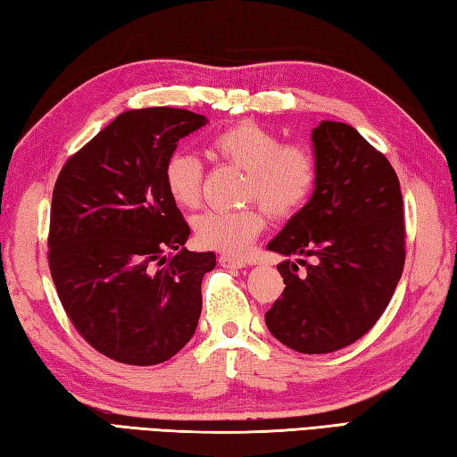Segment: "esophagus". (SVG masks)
I'll use <instances>...</instances> for the list:
<instances>
[{"label":"esophagus","instance_id":"esophagus-1","mask_svg":"<svg viewBox=\"0 0 457 457\" xmlns=\"http://www.w3.org/2000/svg\"><path fill=\"white\" fill-rule=\"evenodd\" d=\"M218 263L221 267H226V270H241V267H245V262L239 257H231V255H220L218 257Z\"/></svg>","mask_w":457,"mask_h":457}]
</instances>
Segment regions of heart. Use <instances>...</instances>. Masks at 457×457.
I'll list each match as a JSON object with an SVG mask.
<instances>
[{"label": "heart", "mask_w": 457, "mask_h": 457, "mask_svg": "<svg viewBox=\"0 0 457 457\" xmlns=\"http://www.w3.org/2000/svg\"><path fill=\"white\" fill-rule=\"evenodd\" d=\"M205 156L216 164L245 170L241 200L257 202L275 220L295 216L317 180L315 152L305 142H281L279 134L253 120H241L205 142ZM204 170L187 152H174L164 164V186L180 208H195L202 200ZM261 208V209H262ZM258 205L239 210H205L194 220V236L202 247L241 255L265 229Z\"/></svg>", "instance_id": "1"}]
</instances>
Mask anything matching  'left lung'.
I'll return each instance as SVG.
<instances>
[{
  "label": "left lung",
  "mask_w": 457,
  "mask_h": 457,
  "mask_svg": "<svg viewBox=\"0 0 457 457\" xmlns=\"http://www.w3.org/2000/svg\"><path fill=\"white\" fill-rule=\"evenodd\" d=\"M317 180L311 200L270 245L317 263L277 265L285 289L265 312L270 333L303 354L359 341L380 319L404 270L406 228L400 182L386 156L345 122L312 130Z\"/></svg>",
  "instance_id": "obj_1"
}]
</instances>
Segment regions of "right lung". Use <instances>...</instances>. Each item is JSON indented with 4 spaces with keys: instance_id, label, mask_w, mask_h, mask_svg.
Segmentation results:
<instances>
[{
    "instance_id": "obj_1",
    "label": "right lung",
    "mask_w": 457,
    "mask_h": 457,
    "mask_svg": "<svg viewBox=\"0 0 457 457\" xmlns=\"http://www.w3.org/2000/svg\"><path fill=\"white\" fill-rule=\"evenodd\" d=\"M205 116L127 111L75 152L53 187L47 259L77 333L109 359L160 364L198 327L216 255L184 247L190 226L164 186L176 142Z\"/></svg>"
}]
</instances>
